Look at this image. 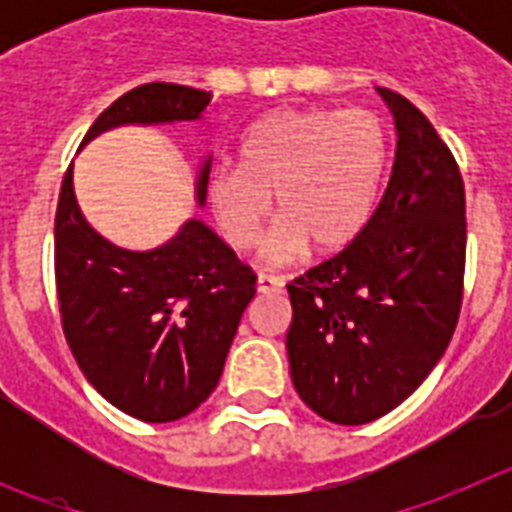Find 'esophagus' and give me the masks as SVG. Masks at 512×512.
<instances>
[{
  "label": "esophagus",
  "mask_w": 512,
  "mask_h": 512,
  "mask_svg": "<svg viewBox=\"0 0 512 512\" xmlns=\"http://www.w3.org/2000/svg\"><path fill=\"white\" fill-rule=\"evenodd\" d=\"M256 287H259L261 295H279V292H284V279L271 277V274H259Z\"/></svg>",
  "instance_id": "34e87169"
}]
</instances>
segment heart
Listing matches in <instances>:
<instances>
[{"label": "heart", "instance_id": "b5f03b06", "mask_svg": "<svg viewBox=\"0 0 512 512\" xmlns=\"http://www.w3.org/2000/svg\"><path fill=\"white\" fill-rule=\"evenodd\" d=\"M390 166L384 122L369 110H279L253 125L241 166L207 179V200L230 246L251 248L269 217H282L266 246L271 264L307 251L351 246L372 223Z\"/></svg>", "mask_w": 512, "mask_h": 512}]
</instances>
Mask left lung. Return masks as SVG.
Wrapping results in <instances>:
<instances>
[{
	"label": "left lung",
	"mask_w": 512,
	"mask_h": 512,
	"mask_svg": "<svg viewBox=\"0 0 512 512\" xmlns=\"http://www.w3.org/2000/svg\"><path fill=\"white\" fill-rule=\"evenodd\" d=\"M390 104L397 151L372 223L351 246L287 284L289 372L320 418L364 425L418 390L459 323L467 261L464 179L410 99Z\"/></svg>",
	"instance_id": "left-lung-1"
}]
</instances>
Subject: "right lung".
<instances>
[{"instance_id": "right-lung-1", "label": "right lung", "mask_w": 512, "mask_h": 512, "mask_svg": "<svg viewBox=\"0 0 512 512\" xmlns=\"http://www.w3.org/2000/svg\"><path fill=\"white\" fill-rule=\"evenodd\" d=\"M212 94L153 81L94 120L84 143L117 125L200 120ZM210 161L197 179L205 202ZM56 295L63 336L94 390L146 423L197 410L223 374L256 274L202 220L153 251H125L84 220L71 166L56 207Z\"/></svg>"}]
</instances>
